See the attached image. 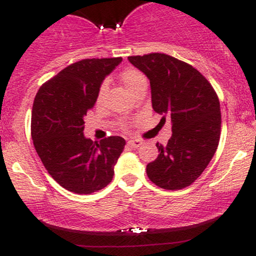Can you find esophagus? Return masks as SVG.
<instances>
[{
  "label": "esophagus",
  "instance_id": "1",
  "mask_svg": "<svg viewBox=\"0 0 256 256\" xmlns=\"http://www.w3.org/2000/svg\"><path fill=\"white\" fill-rule=\"evenodd\" d=\"M140 144H142V140H128V146H131V148H138Z\"/></svg>",
  "mask_w": 256,
  "mask_h": 256
}]
</instances>
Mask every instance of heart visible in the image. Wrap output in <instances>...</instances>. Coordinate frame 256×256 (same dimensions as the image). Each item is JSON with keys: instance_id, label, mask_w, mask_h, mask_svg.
Segmentation results:
<instances>
[{"instance_id": "b5f03b06", "label": "heart", "mask_w": 256, "mask_h": 256, "mask_svg": "<svg viewBox=\"0 0 256 256\" xmlns=\"http://www.w3.org/2000/svg\"><path fill=\"white\" fill-rule=\"evenodd\" d=\"M120 80H122V83L124 84V86L128 89V91L131 95L137 89H140L142 85L146 84V79L144 76L134 68H125L124 71L120 73ZM106 90H107V85H106V83H102L98 88V102L101 101L102 98H104ZM122 128H124V130H128V125L124 124L122 125Z\"/></svg>"}]
</instances>
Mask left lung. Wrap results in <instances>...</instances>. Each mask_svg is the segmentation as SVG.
Wrapping results in <instances>:
<instances>
[{
    "label": "left lung",
    "instance_id": "obj_1",
    "mask_svg": "<svg viewBox=\"0 0 256 256\" xmlns=\"http://www.w3.org/2000/svg\"><path fill=\"white\" fill-rule=\"evenodd\" d=\"M150 80L152 110L170 118L172 136L146 165V176L158 186L179 190L198 179L219 144L220 102L210 82L192 64L164 52L128 56Z\"/></svg>",
    "mask_w": 256,
    "mask_h": 256
}]
</instances>
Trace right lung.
I'll return each mask as SVG.
<instances>
[{"label":"right lung","instance_id":"obj_1","mask_svg":"<svg viewBox=\"0 0 256 256\" xmlns=\"http://www.w3.org/2000/svg\"><path fill=\"white\" fill-rule=\"evenodd\" d=\"M122 58H84L38 90L31 116V136L38 156L55 182L74 194L104 189L124 150L119 136L92 142L84 137V116L94 108L98 88Z\"/></svg>","mask_w":256,"mask_h":256}]
</instances>
